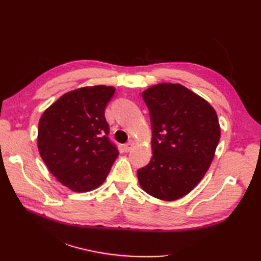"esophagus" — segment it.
<instances>
[{"label":"esophagus","mask_w":261,"mask_h":261,"mask_svg":"<svg viewBox=\"0 0 261 261\" xmlns=\"http://www.w3.org/2000/svg\"><path fill=\"white\" fill-rule=\"evenodd\" d=\"M135 145H136V142L134 141V140H130L129 142H126L125 145L123 146V149H124V151L125 152H129L132 148L135 147Z\"/></svg>","instance_id":"obj_1"}]
</instances>
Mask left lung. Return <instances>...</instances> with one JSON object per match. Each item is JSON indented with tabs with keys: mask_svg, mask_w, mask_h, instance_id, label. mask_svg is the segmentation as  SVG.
Returning a JSON list of instances; mask_svg holds the SVG:
<instances>
[{
	"mask_svg": "<svg viewBox=\"0 0 261 261\" xmlns=\"http://www.w3.org/2000/svg\"><path fill=\"white\" fill-rule=\"evenodd\" d=\"M151 121L152 158L138 169L149 195L175 201L197 186L208 170L220 141L215 110L180 84L162 83L142 92Z\"/></svg>",
	"mask_w": 261,
	"mask_h": 261,
	"instance_id": "left-lung-1",
	"label": "left lung"
}]
</instances>
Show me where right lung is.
<instances>
[{"label": "right lung", "instance_id": "right-lung-1", "mask_svg": "<svg viewBox=\"0 0 261 261\" xmlns=\"http://www.w3.org/2000/svg\"><path fill=\"white\" fill-rule=\"evenodd\" d=\"M114 92L105 85L77 88L60 96L39 120V153L57 180L73 192L101 186L118 157L104 116Z\"/></svg>", "mask_w": 261, "mask_h": 261}]
</instances>
